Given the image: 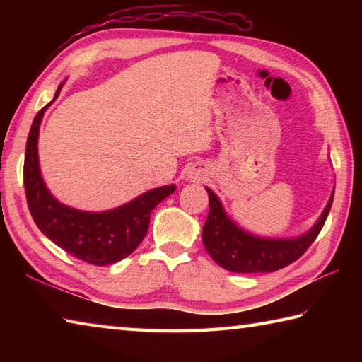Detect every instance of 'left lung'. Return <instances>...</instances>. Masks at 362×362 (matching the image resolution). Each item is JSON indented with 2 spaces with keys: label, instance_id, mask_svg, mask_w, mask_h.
I'll return each instance as SVG.
<instances>
[{
  "label": "left lung",
  "instance_id": "obj_1",
  "mask_svg": "<svg viewBox=\"0 0 362 362\" xmlns=\"http://www.w3.org/2000/svg\"><path fill=\"white\" fill-rule=\"evenodd\" d=\"M209 216L203 226V243L220 267L235 273H272L300 259L322 230L332 207L334 194L326 209L308 233L291 240H268L241 230L226 216L222 203L209 188Z\"/></svg>",
  "mask_w": 362,
  "mask_h": 362
}]
</instances>
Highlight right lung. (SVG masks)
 <instances>
[{"label": "right lung", "instance_id": "add662e5", "mask_svg": "<svg viewBox=\"0 0 362 362\" xmlns=\"http://www.w3.org/2000/svg\"><path fill=\"white\" fill-rule=\"evenodd\" d=\"M59 86L54 100L60 93ZM41 108L30 127L23 163V187L30 214L45 236L65 252L90 265H112L134 250L148 231L151 211L174 193L175 185L150 189L124 206L105 212L78 211L60 204L45 185L38 164V134L45 115Z\"/></svg>", "mask_w": 362, "mask_h": 362}]
</instances>
